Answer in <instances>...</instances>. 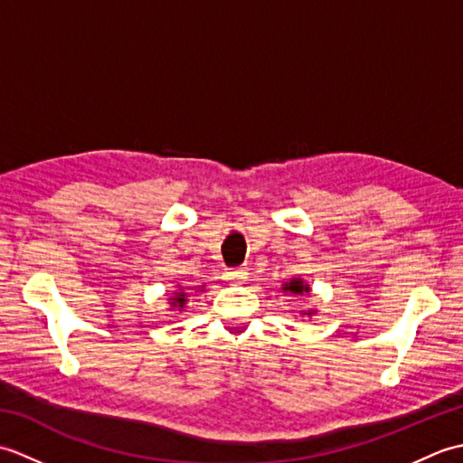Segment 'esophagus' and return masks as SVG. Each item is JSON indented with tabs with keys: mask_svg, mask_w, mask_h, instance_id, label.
<instances>
[{
	"mask_svg": "<svg viewBox=\"0 0 463 463\" xmlns=\"http://www.w3.org/2000/svg\"><path fill=\"white\" fill-rule=\"evenodd\" d=\"M247 274L249 272L244 269H229L224 272V279L232 284H242L244 280H247Z\"/></svg>",
	"mask_w": 463,
	"mask_h": 463,
	"instance_id": "1",
	"label": "esophagus"
}]
</instances>
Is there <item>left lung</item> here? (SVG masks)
<instances>
[{
    "label": "left lung",
    "instance_id": "8db88e82",
    "mask_svg": "<svg viewBox=\"0 0 463 463\" xmlns=\"http://www.w3.org/2000/svg\"><path fill=\"white\" fill-rule=\"evenodd\" d=\"M282 290H284V292H292V294H298V297H302V294H307V292H310V287H308V284H307V282H304L302 279H292L290 282H287V284H284V287H282ZM307 314H308V317H310V314H314V310H308Z\"/></svg>",
    "mask_w": 463,
    "mask_h": 463
}]
</instances>
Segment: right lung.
Here are the masks:
<instances>
[{
    "label": "right lung",
    "instance_id": "1",
    "mask_svg": "<svg viewBox=\"0 0 463 463\" xmlns=\"http://www.w3.org/2000/svg\"><path fill=\"white\" fill-rule=\"evenodd\" d=\"M179 288H181V287H179ZM169 300H171V307H173L175 310H183L186 300H189V294H186V292L181 288L179 292H175V297L169 298Z\"/></svg>",
    "mask_w": 463,
    "mask_h": 463
}]
</instances>
